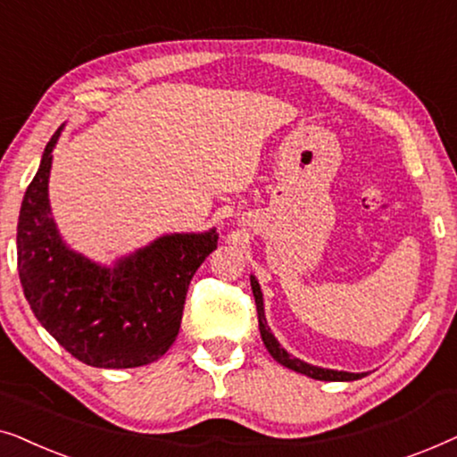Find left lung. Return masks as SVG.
<instances>
[{
  "instance_id": "left-lung-1",
  "label": "left lung",
  "mask_w": 457,
  "mask_h": 457,
  "mask_svg": "<svg viewBox=\"0 0 457 457\" xmlns=\"http://www.w3.org/2000/svg\"><path fill=\"white\" fill-rule=\"evenodd\" d=\"M249 280H252V291H253V297H255V308H258V322H260L262 341H264L268 353H270L272 358L277 360L280 366L289 368V370H295L299 374H305V377H310V378L333 380V383H345V380H358L361 377H366V372L330 370V368H320V366L308 364V361L299 360V358H295V355H291L289 352H287V349L277 341V337L272 335V330H270V327H268V322H266L264 297H262V289H260L258 278H255L253 274H252V277H249Z\"/></svg>"
}]
</instances>
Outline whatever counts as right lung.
I'll use <instances>...</instances> for the list:
<instances>
[{
  "label": "right lung",
  "instance_id": "add662e5",
  "mask_svg": "<svg viewBox=\"0 0 457 457\" xmlns=\"http://www.w3.org/2000/svg\"><path fill=\"white\" fill-rule=\"evenodd\" d=\"M41 155L18 216V274L41 327L74 358L96 368H137L162 358L177 339L193 274L218 247L216 228L170 233L97 264L62 239L49 205L54 147Z\"/></svg>",
  "mask_w": 457,
  "mask_h": 457
}]
</instances>
